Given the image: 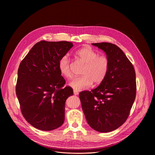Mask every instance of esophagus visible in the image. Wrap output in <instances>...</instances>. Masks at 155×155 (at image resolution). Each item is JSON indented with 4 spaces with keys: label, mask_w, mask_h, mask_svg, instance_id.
I'll return each mask as SVG.
<instances>
[{
    "label": "esophagus",
    "mask_w": 155,
    "mask_h": 155,
    "mask_svg": "<svg viewBox=\"0 0 155 155\" xmlns=\"http://www.w3.org/2000/svg\"><path fill=\"white\" fill-rule=\"evenodd\" d=\"M73 94H74L75 95H78V92L77 91H73Z\"/></svg>",
    "instance_id": "obj_1"
}]
</instances>
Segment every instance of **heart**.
<instances>
[{
  "label": "heart",
  "instance_id": "obj_1",
  "mask_svg": "<svg viewBox=\"0 0 155 155\" xmlns=\"http://www.w3.org/2000/svg\"><path fill=\"white\" fill-rule=\"evenodd\" d=\"M76 58L85 63L82 71V76L73 78L69 85L75 91L85 90L90 87L93 82L97 85L102 83L106 77L109 69V60L106 56L99 55L98 53L88 46L78 49L75 53ZM58 67L60 74L66 78L72 76L70 60L67 55L60 58Z\"/></svg>",
  "mask_w": 155,
  "mask_h": 155
}]
</instances>
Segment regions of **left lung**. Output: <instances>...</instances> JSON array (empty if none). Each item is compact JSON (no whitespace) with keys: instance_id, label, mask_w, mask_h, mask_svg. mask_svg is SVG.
Masks as SVG:
<instances>
[{"instance_id":"obj_1","label":"left lung","mask_w":155,"mask_h":155,"mask_svg":"<svg viewBox=\"0 0 155 155\" xmlns=\"http://www.w3.org/2000/svg\"><path fill=\"white\" fill-rule=\"evenodd\" d=\"M92 45L107 54L109 71L98 87L81 92L79 97L88 125L97 131L108 133L123 125L129 115L136 98V73L131 61L116 45Z\"/></svg>"}]
</instances>
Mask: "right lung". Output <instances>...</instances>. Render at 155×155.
<instances>
[{
  "mask_svg": "<svg viewBox=\"0 0 155 155\" xmlns=\"http://www.w3.org/2000/svg\"><path fill=\"white\" fill-rule=\"evenodd\" d=\"M73 46L68 41H41L19 64L16 95L24 117L36 129L52 131L64 123L65 102L73 91L69 86L63 88L66 82L58 63Z\"/></svg>",
  "mask_w": 155,
  "mask_h": 155,
  "instance_id": "1",
  "label": "right lung"
}]
</instances>
